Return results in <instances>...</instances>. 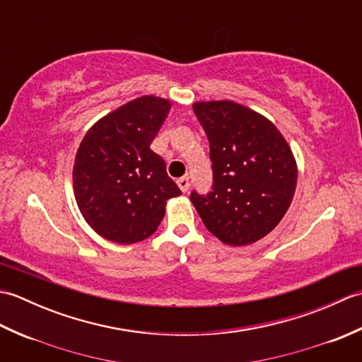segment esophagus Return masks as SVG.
I'll use <instances>...</instances> for the list:
<instances>
[{
	"instance_id": "obj_1",
	"label": "esophagus",
	"mask_w": 362,
	"mask_h": 362,
	"mask_svg": "<svg viewBox=\"0 0 362 362\" xmlns=\"http://www.w3.org/2000/svg\"><path fill=\"white\" fill-rule=\"evenodd\" d=\"M177 185H179V188L183 191V193H187L189 189V179L188 177H180V179L177 180Z\"/></svg>"
}]
</instances>
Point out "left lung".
<instances>
[{"instance_id":"8db88e82","label":"left lung","mask_w":362,"mask_h":362,"mask_svg":"<svg viewBox=\"0 0 362 362\" xmlns=\"http://www.w3.org/2000/svg\"><path fill=\"white\" fill-rule=\"evenodd\" d=\"M210 143L211 191L189 199L206 230L228 245L252 244L286 214L297 185V165L271 121L232 101L196 103Z\"/></svg>"}]
</instances>
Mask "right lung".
Segmentation results:
<instances>
[{"label": "right lung", "mask_w": 362, "mask_h": 362, "mask_svg": "<svg viewBox=\"0 0 362 362\" xmlns=\"http://www.w3.org/2000/svg\"><path fill=\"white\" fill-rule=\"evenodd\" d=\"M171 103L141 96L91 127L76 153L73 183L82 216L118 244L143 241L165 216L166 201L182 191L151 149Z\"/></svg>", "instance_id": "obj_1"}]
</instances>
